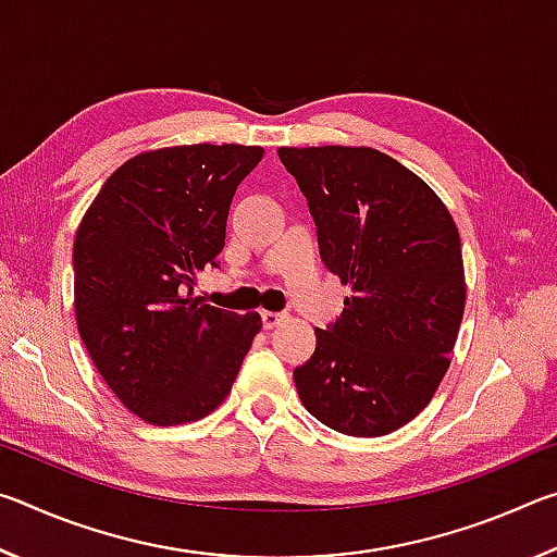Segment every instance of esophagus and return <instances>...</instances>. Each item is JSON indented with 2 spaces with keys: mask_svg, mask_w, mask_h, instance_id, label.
<instances>
[{
  "mask_svg": "<svg viewBox=\"0 0 557 557\" xmlns=\"http://www.w3.org/2000/svg\"><path fill=\"white\" fill-rule=\"evenodd\" d=\"M260 317H262V326H265V329H275L282 322V319H285V314H282V312H268V309Z\"/></svg>",
  "mask_w": 557,
  "mask_h": 557,
  "instance_id": "esophagus-1",
  "label": "esophagus"
}]
</instances>
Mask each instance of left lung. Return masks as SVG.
<instances>
[{
  "label": "left lung",
  "instance_id": "obj_1",
  "mask_svg": "<svg viewBox=\"0 0 557 557\" xmlns=\"http://www.w3.org/2000/svg\"><path fill=\"white\" fill-rule=\"evenodd\" d=\"M317 223L329 272L351 287L295 369L299 400L351 437L395 432L449 369L467 282L457 223L418 174L373 147H280Z\"/></svg>",
  "mask_w": 557,
  "mask_h": 557
}]
</instances>
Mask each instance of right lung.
Segmentation results:
<instances>
[{
    "label": "right lung",
    "instance_id": "add662e5",
    "mask_svg": "<svg viewBox=\"0 0 557 557\" xmlns=\"http://www.w3.org/2000/svg\"><path fill=\"white\" fill-rule=\"evenodd\" d=\"M265 154L245 145L149 149L117 166L73 243L75 322L102 381L129 412L169 428L231 393L258 312L194 297L225 245L233 194Z\"/></svg>",
    "mask_w": 557,
    "mask_h": 557
}]
</instances>
